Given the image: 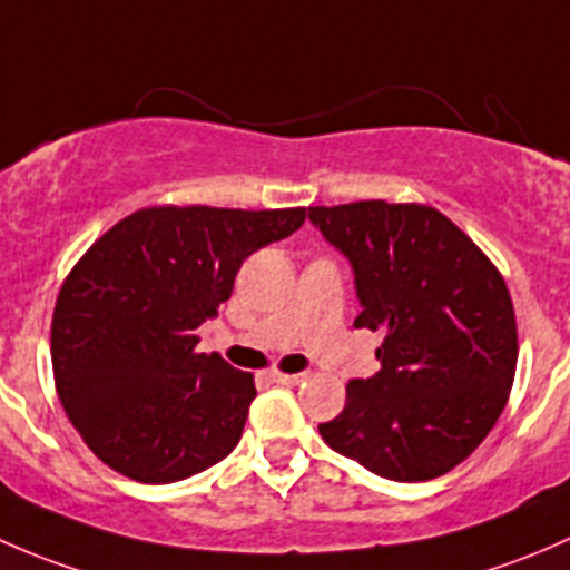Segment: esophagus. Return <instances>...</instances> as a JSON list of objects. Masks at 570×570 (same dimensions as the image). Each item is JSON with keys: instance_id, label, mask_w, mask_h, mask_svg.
Here are the masks:
<instances>
[{"instance_id": "obj_1", "label": "esophagus", "mask_w": 570, "mask_h": 570, "mask_svg": "<svg viewBox=\"0 0 570 570\" xmlns=\"http://www.w3.org/2000/svg\"><path fill=\"white\" fill-rule=\"evenodd\" d=\"M272 379L277 381V384H285V386H296L298 381L304 379V373H283V371H274Z\"/></svg>"}]
</instances>
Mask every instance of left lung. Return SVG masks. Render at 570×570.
Listing matches in <instances>:
<instances>
[{"label": "left lung", "instance_id": "8db88e82", "mask_svg": "<svg viewBox=\"0 0 570 570\" xmlns=\"http://www.w3.org/2000/svg\"><path fill=\"white\" fill-rule=\"evenodd\" d=\"M309 222L354 268V326L384 337L381 371L348 381L321 436L379 478L448 474L489 436L513 386L519 332L500 268L431 205H315Z\"/></svg>", "mask_w": 570, "mask_h": 570}]
</instances>
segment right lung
<instances>
[{"mask_svg":"<svg viewBox=\"0 0 570 570\" xmlns=\"http://www.w3.org/2000/svg\"><path fill=\"white\" fill-rule=\"evenodd\" d=\"M307 208L154 205L79 257L55 304L57 395L87 448L137 483H175L236 448L252 373L199 354L197 326L242 263L304 225Z\"/></svg>","mask_w":570,"mask_h":570,"instance_id":"1","label":"right lung"}]
</instances>
